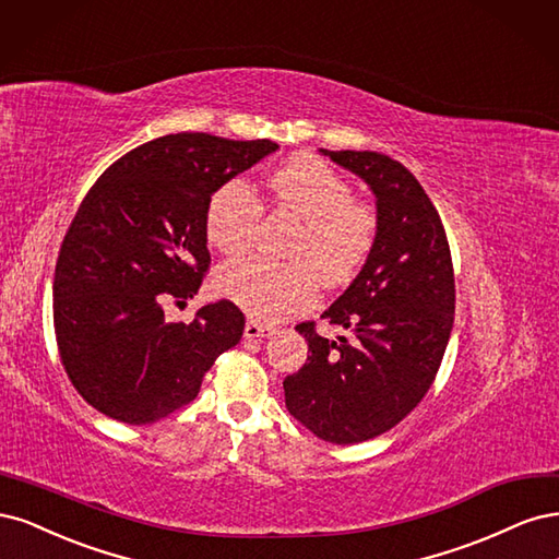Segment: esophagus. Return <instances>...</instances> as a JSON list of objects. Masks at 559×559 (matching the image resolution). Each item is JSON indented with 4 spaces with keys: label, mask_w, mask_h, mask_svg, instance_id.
Returning <instances> with one entry per match:
<instances>
[{
    "label": "esophagus",
    "mask_w": 559,
    "mask_h": 559,
    "mask_svg": "<svg viewBox=\"0 0 559 559\" xmlns=\"http://www.w3.org/2000/svg\"><path fill=\"white\" fill-rule=\"evenodd\" d=\"M272 334H274V328L262 325V322H258V320H248L243 328L246 338H260V336H272Z\"/></svg>",
    "instance_id": "obj_1"
}]
</instances>
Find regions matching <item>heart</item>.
Listing matches in <instances>:
<instances>
[{
	"mask_svg": "<svg viewBox=\"0 0 559 559\" xmlns=\"http://www.w3.org/2000/svg\"><path fill=\"white\" fill-rule=\"evenodd\" d=\"M274 204L299 221L285 248L287 264L262 258L227 262L218 272V290L253 318L276 322L309 309L318 283H350L376 246V211L355 200L348 178L325 159L297 155L266 181ZM262 204L243 178H229L213 190L204 227L209 241L225 255H241L253 246Z\"/></svg>",
	"mask_w": 559,
	"mask_h": 559,
	"instance_id": "b5f03b06",
	"label": "heart"
}]
</instances>
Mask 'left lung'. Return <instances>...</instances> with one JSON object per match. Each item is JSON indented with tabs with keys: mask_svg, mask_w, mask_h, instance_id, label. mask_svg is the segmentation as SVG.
Returning a JSON list of instances; mask_svg holds the SVG:
<instances>
[{
	"mask_svg": "<svg viewBox=\"0 0 559 559\" xmlns=\"http://www.w3.org/2000/svg\"><path fill=\"white\" fill-rule=\"evenodd\" d=\"M376 194L378 234L362 272L316 322L295 328L306 365L283 381L285 406L322 441H369L400 425L431 388L455 320V274L439 211L402 162L373 151H322Z\"/></svg>",
	"mask_w": 559,
	"mask_h": 559,
	"instance_id": "obj_1",
	"label": "left lung"
}]
</instances>
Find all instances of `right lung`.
<instances>
[{
    "label": "right lung",
    "instance_id": "obj_1",
    "mask_svg": "<svg viewBox=\"0 0 559 559\" xmlns=\"http://www.w3.org/2000/svg\"><path fill=\"white\" fill-rule=\"evenodd\" d=\"M278 143L181 132L124 153L87 190L52 281L62 367L104 416L151 425L190 404L215 357L239 344L237 304L167 322L165 301L190 299L209 272L204 215L213 190Z\"/></svg>",
    "mask_w": 559,
    "mask_h": 559
}]
</instances>
